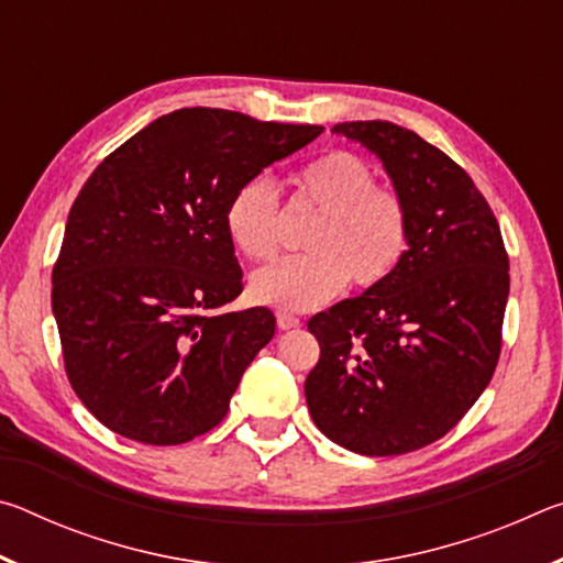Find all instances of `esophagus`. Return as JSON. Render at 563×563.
Returning <instances> with one entry per match:
<instances>
[{
  "mask_svg": "<svg viewBox=\"0 0 563 563\" xmlns=\"http://www.w3.org/2000/svg\"><path fill=\"white\" fill-rule=\"evenodd\" d=\"M278 328L280 330H295V328H300V318L298 316H292V312H278Z\"/></svg>",
  "mask_w": 563,
  "mask_h": 563,
  "instance_id": "esophagus-1",
  "label": "esophagus"
}]
</instances>
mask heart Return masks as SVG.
<instances>
[{"label": "heart", "instance_id": "heart-1", "mask_svg": "<svg viewBox=\"0 0 563 563\" xmlns=\"http://www.w3.org/2000/svg\"><path fill=\"white\" fill-rule=\"evenodd\" d=\"M375 168L345 148L312 158L295 176V206L318 213L292 255L251 280V295L278 310H310L345 288L373 290L393 278L409 247V208L399 190L375 184ZM225 231L245 258L265 263L283 245L280 198L265 178L233 190Z\"/></svg>", "mask_w": 563, "mask_h": 563}]
</instances>
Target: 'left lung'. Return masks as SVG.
I'll use <instances>...</instances> for the list:
<instances>
[{
  "label": "left lung",
  "instance_id": "obj_1",
  "mask_svg": "<svg viewBox=\"0 0 563 563\" xmlns=\"http://www.w3.org/2000/svg\"><path fill=\"white\" fill-rule=\"evenodd\" d=\"M332 131L379 156L409 208L393 278L310 318L320 360L305 379L318 430L350 452L407 454L452 430L497 369L509 255L470 174L415 131L347 121Z\"/></svg>",
  "mask_w": 563,
  "mask_h": 563
}]
</instances>
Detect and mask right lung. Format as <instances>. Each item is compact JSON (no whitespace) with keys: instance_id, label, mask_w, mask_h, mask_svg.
<instances>
[{"instance_id":"obj_1","label":"right lung","mask_w":563,"mask_h":563,"mask_svg":"<svg viewBox=\"0 0 563 563\" xmlns=\"http://www.w3.org/2000/svg\"><path fill=\"white\" fill-rule=\"evenodd\" d=\"M320 131L178 109L84 184L52 271V310L66 377L111 432L170 446L228 415L245 367L275 335L268 308L223 310L243 292L228 198Z\"/></svg>"}]
</instances>
